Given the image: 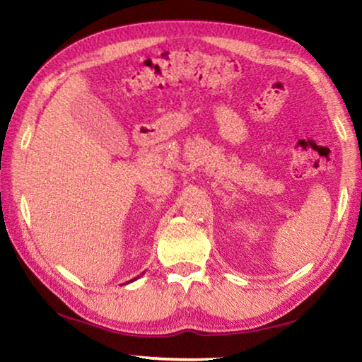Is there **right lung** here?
Segmentation results:
<instances>
[{"instance_id": "1", "label": "right lung", "mask_w": 362, "mask_h": 362, "mask_svg": "<svg viewBox=\"0 0 362 362\" xmlns=\"http://www.w3.org/2000/svg\"><path fill=\"white\" fill-rule=\"evenodd\" d=\"M136 279H137V278H134V279H131V281H129V283H132V281H136ZM129 283H127V284H129Z\"/></svg>"}]
</instances>
